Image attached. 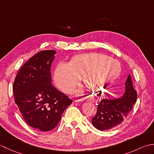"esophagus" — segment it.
<instances>
[{"label":"esophagus","mask_w":154,"mask_h":154,"mask_svg":"<svg viewBox=\"0 0 154 154\" xmlns=\"http://www.w3.org/2000/svg\"><path fill=\"white\" fill-rule=\"evenodd\" d=\"M85 100L91 101V102H94V99H93V98L87 97L84 98V99H79V100H75V102H83V101H85Z\"/></svg>","instance_id":"esophagus-1"}]
</instances>
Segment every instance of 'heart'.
<instances>
[{
  "mask_svg": "<svg viewBox=\"0 0 154 154\" xmlns=\"http://www.w3.org/2000/svg\"><path fill=\"white\" fill-rule=\"evenodd\" d=\"M121 69L119 61L99 53L74 55L68 63L61 62L54 71L56 85L65 93H70L80 82L92 89H97L110 82L119 75Z\"/></svg>",
  "mask_w": 154,
  "mask_h": 154,
  "instance_id": "1",
  "label": "heart"
}]
</instances>
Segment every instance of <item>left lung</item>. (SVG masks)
<instances>
[{"label":"left lung","instance_id":"obj_1","mask_svg":"<svg viewBox=\"0 0 154 154\" xmlns=\"http://www.w3.org/2000/svg\"><path fill=\"white\" fill-rule=\"evenodd\" d=\"M137 100V93L134 89L130 75L125 84V93L118 99L105 98L97 105L96 115L91 120L93 125L99 130H106L119 125L128 116Z\"/></svg>","mask_w":154,"mask_h":154}]
</instances>
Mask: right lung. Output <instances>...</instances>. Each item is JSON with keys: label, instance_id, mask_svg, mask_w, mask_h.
<instances>
[{"label": "right lung", "instance_id": "1", "mask_svg": "<svg viewBox=\"0 0 154 154\" xmlns=\"http://www.w3.org/2000/svg\"><path fill=\"white\" fill-rule=\"evenodd\" d=\"M54 50L32 57L19 70L13 84L15 103L29 126L39 131L53 130L72 100L51 84Z\"/></svg>", "mask_w": 154, "mask_h": 154}]
</instances>
